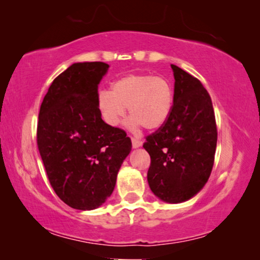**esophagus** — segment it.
I'll list each match as a JSON object with an SVG mask.
<instances>
[{"label":"esophagus","instance_id":"obj_1","mask_svg":"<svg viewBox=\"0 0 260 260\" xmlns=\"http://www.w3.org/2000/svg\"><path fill=\"white\" fill-rule=\"evenodd\" d=\"M131 141H133V147H134V148L141 147L142 143H143V142H142L141 140H138L137 137H133V138H131Z\"/></svg>","mask_w":260,"mask_h":260}]
</instances>
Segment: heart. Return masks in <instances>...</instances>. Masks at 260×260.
<instances>
[{
    "label": "heart",
    "mask_w": 260,
    "mask_h": 260,
    "mask_svg": "<svg viewBox=\"0 0 260 260\" xmlns=\"http://www.w3.org/2000/svg\"><path fill=\"white\" fill-rule=\"evenodd\" d=\"M97 108L102 118L110 126H118L126 116L133 117L131 127L142 125L148 130L161 127L173 110L174 92L161 77L147 73H133L117 79L111 91L101 90Z\"/></svg>",
    "instance_id": "heart-1"
}]
</instances>
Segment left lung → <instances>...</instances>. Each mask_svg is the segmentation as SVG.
Masks as SVG:
<instances>
[{
  "label": "left lung",
  "mask_w": 260,
  "mask_h": 260,
  "mask_svg": "<svg viewBox=\"0 0 260 260\" xmlns=\"http://www.w3.org/2000/svg\"><path fill=\"white\" fill-rule=\"evenodd\" d=\"M173 110L155 133L145 137L150 155L149 187L169 204L189 200L208 181L218 141L211 95L200 80L176 65Z\"/></svg>",
  "instance_id": "8db88e82"
}]
</instances>
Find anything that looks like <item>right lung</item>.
<instances>
[{
  "instance_id": "add662e5",
  "label": "right lung",
  "mask_w": 260,
  "mask_h": 260,
  "mask_svg": "<svg viewBox=\"0 0 260 260\" xmlns=\"http://www.w3.org/2000/svg\"><path fill=\"white\" fill-rule=\"evenodd\" d=\"M102 61L77 62L53 80L39 112L37 143L55 194L70 207L90 211L104 204L131 150V140L102 119L98 84Z\"/></svg>"
}]
</instances>
